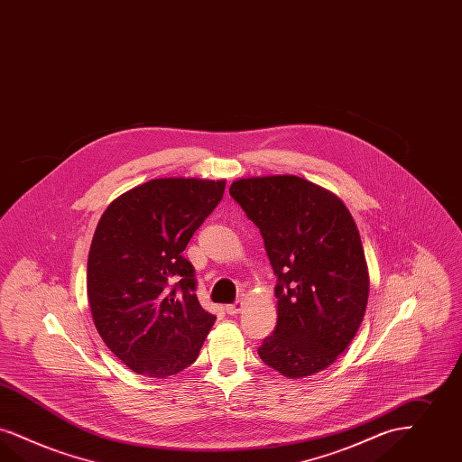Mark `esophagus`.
<instances>
[{
	"label": "esophagus",
	"mask_w": 462,
	"mask_h": 462,
	"mask_svg": "<svg viewBox=\"0 0 462 462\" xmlns=\"http://www.w3.org/2000/svg\"><path fill=\"white\" fill-rule=\"evenodd\" d=\"M242 308H244V300H236L234 304H226L225 311L228 314H237L242 311Z\"/></svg>",
	"instance_id": "1"
}]
</instances>
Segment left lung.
Segmentation results:
<instances>
[{
	"label": "left lung",
	"instance_id": "8db88e82",
	"mask_svg": "<svg viewBox=\"0 0 462 462\" xmlns=\"http://www.w3.org/2000/svg\"><path fill=\"white\" fill-rule=\"evenodd\" d=\"M230 196L258 226L277 275V327L259 357L287 378L328 368L368 304V266L349 209L296 175L239 179Z\"/></svg>",
	"mask_w": 462,
	"mask_h": 462
}]
</instances>
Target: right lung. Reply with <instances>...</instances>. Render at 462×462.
Instances as JSON below:
<instances>
[{
	"mask_svg": "<svg viewBox=\"0 0 462 462\" xmlns=\"http://www.w3.org/2000/svg\"><path fill=\"white\" fill-rule=\"evenodd\" d=\"M225 180L154 179L116 198L96 226L88 297L96 330L125 366L166 378L190 366L217 316L201 308L184 249Z\"/></svg>",
	"mask_w": 462,
	"mask_h": 462,
	"instance_id": "1",
	"label": "right lung"
}]
</instances>
